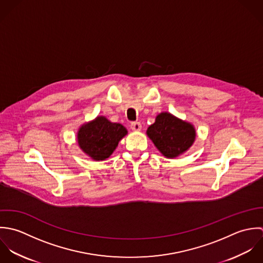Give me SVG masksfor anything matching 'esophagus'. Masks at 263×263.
Masks as SVG:
<instances>
[{"label": "esophagus", "instance_id": "obj_1", "mask_svg": "<svg viewBox=\"0 0 263 263\" xmlns=\"http://www.w3.org/2000/svg\"><path fill=\"white\" fill-rule=\"evenodd\" d=\"M131 129L133 130V131H135V132H138V131H140L141 130V124L139 123V122H133V123H131Z\"/></svg>", "mask_w": 263, "mask_h": 263}]
</instances>
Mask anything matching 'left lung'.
I'll return each mask as SVG.
<instances>
[{"label": "left lung", "mask_w": 263, "mask_h": 263, "mask_svg": "<svg viewBox=\"0 0 263 263\" xmlns=\"http://www.w3.org/2000/svg\"><path fill=\"white\" fill-rule=\"evenodd\" d=\"M146 134L158 152L166 158H178L186 153L194 143L196 130L194 126L167 111L156 117Z\"/></svg>", "instance_id": "left-lung-1"}]
</instances>
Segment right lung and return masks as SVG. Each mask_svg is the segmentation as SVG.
<instances>
[{
  "label": "right lung",
  "instance_id": "obj_1",
  "mask_svg": "<svg viewBox=\"0 0 263 263\" xmlns=\"http://www.w3.org/2000/svg\"><path fill=\"white\" fill-rule=\"evenodd\" d=\"M128 134L120 123H112L104 116L84 123L77 132L80 149L93 160L100 161L109 158L119 142Z\"/></svg>",
  "mask_w": 263,
  "mask_h": 263
}]
</instances>
